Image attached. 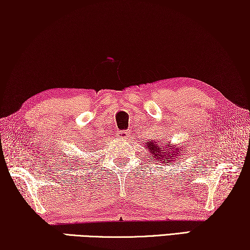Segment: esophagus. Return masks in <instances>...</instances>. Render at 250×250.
I'll return each instance as SVG.
<instances>
[{
    "label": "esophagus",
    "instance_id": "1",
    "mask_svg": "<svg viewBox=\"0 0 250 250\" xmlns=\"http://www.w3.org/2000/svg\"><path fill=\"white\" fill-rule=\"evenodd\" d=\"M117 136L119 139H127L128 138V132L127 131H122V132H118Z\"/></svg>",
    "mask_w": 250,
    "mask_h": 250
}]
</instances>
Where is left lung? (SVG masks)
<instances>
[{
	"label": "left lung",
	"instance_id": "obj_1",
	"mask_svg": "<svg viewBox=\"0 0 250 250\" xmlns=\"http://www.w3.org/2000/svg\"><path fill=\"white\" fill-rule=\"evenodd\" d=\"M146 149H148L150 159L151 162L165 164V165H172L174 160H179V157L182 151L181 146H176L170 142H167L166 139L162 142L149 141L146 142Z\"/></svg>",
	"mask_w": 250,
	"mask_h": 250
}]
</instances>
